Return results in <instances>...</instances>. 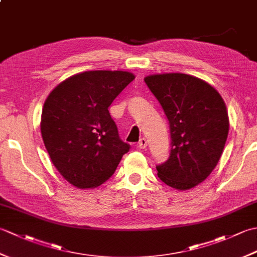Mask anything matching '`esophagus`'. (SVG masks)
<instances>
[{
  "instance_id": "esophagus-1",
  "label": "esophagus",
  "mask_w": 257,
  "mask_h": 257,
  "mask_svg": "<svg viewBox=\"0 0 257 257\" xmlns=\"http://www.w3.org/2000/svg\"><path fill=\"white\" fill-rule=\"evenodd\" d=\"M138 147L140 149H146L147 148V140L145 138H141L138 143Z\"/></svg>"
}]
</instances>
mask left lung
<instances>
[{"instance_id":"1","label":"left lung","mask_w":257,"mask_h":257,"mask_svg":"<svg viewBox=\"0 0 257 257\" xmlns=\"http://www.w3.org/2000/svg\"><path fill=\"white\" fill-rule=\"evenodd\" d=\"M145 83L169 121L170 156L158 165V177L169 187L189 190L210 176L228 135L225 103L212 86L193 76L151 75Z\"/></svg>"}]
</instances>
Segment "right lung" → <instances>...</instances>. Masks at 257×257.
<instances>
[{
  "mask_svg": "<svg viewBox=\"0 0 257 257\" xmlns=\"http://www.w3.org/2000/svg\"><path fill=\"white\" fill-rule=\"evenodd\" d=\"M134 79L121 70L85 72L64 80L47 97L43 141L53 165L76 188L107 181L129 151L108 108Z\"/></svg>",
  "mask_w": 257,
  "mask_h": 257,
  "instance_id": "right-lung-1",
  "label": "right lung"
}]
</instances>
